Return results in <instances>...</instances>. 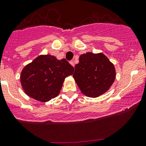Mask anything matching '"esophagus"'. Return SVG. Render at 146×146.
<instances>
[{"label":"esophagus","instance_id":"34e87169","mask_svg":"<svg viewBox=\"0 0 146 146\" xmlns=\"http://www.w3.org/2000/svg\"><path fill=\"white\" fill-rule=\"evenodd\" d=\"M70 63L71 64V65H72L73 67H74V61H73V60H71V61H70Z\"/></svg>","mask_w":146,"mask_h":146}]
</instances>
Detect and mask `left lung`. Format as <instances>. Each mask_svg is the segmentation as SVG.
<instances>
[{
  "instance_id": "8db88e82",
  "label": "left lung",
  "mask_w": 146,
  "mask_h": 146,
  "mask_svg": "<svg viewBox=\"0 0 146 146\" xmlns=\"http://www.w3.org/2000/svg\"><path fill=\"white\" fill-rule=\"evenodd\" d=\"M73 77L84 95L98 98L108 91L113 84L115 67L102 53L88 52L80 56Z\"/></svg>"
}]
</instances>
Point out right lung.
Instances as JSON below:
<instances>
[{"instance_id": "add662e5", "label": "right lung", "mask_w": 146, "mask_h": 146, "mask_svg": "<svg viewBox=\"0 0 146 146\" xmlns=\"http://www.w3.org/2000/svg\"><path fill=\"white\" fill-rule=\"evenodd\" d=\"M73 72L74 67L65 58L41 55L23 69L20 80L26 95L46 102L58 95L65 79Z\"/></svg>"}]
</instances>
